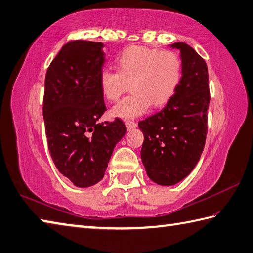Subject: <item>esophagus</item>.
I'll list each match as a JSON object with an SVG mask.
<instances>
[{
  "label": "esophagus",
  "mask_w": 253,
  "mask_h": 253,
  "mask_svg": "<svg viewBox=\"0 0 253 253\" xmlns=\"http://www.w3.org/2000/svg\"><path fill=\"white\" fill-rule=\"evenodd\" d=\"M125 125H126L127 130H130V129H132V128H136V127H137V123H136V122L128 121V122H126Z\"/></svg>",
  "instance_id": "1"
}]
</instances>
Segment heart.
Here are the masks:
<instances>
[{"label":"heart","mask_w":253,"mask_h":253,"mask_svg":"<svg viewBox=\"0 0 253 253\" xmlns=\"http://www.w3.org/2000/svg\"><path fill=\"white\" fill-rule=\"evenodd\" d=\"M118 70L104 68L100 88L107 101H116L131 83L132 93L112 108L113 117L132 120L163 106L174 95L182 79V60L171 50L131 46L117 57Z\"/></svg>","instance_id":"b5f03b06"}]
</instances>
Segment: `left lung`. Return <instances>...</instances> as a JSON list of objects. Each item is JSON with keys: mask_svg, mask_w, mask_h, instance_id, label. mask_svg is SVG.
Masks as SVG:
<instances>
[{"mask_svg": "<svg viewBox=\"0 0 253 253\" xmlns=\"http://www.w3.org/2000/svg\"><path fill=\"white\" fill-rule=\"evenodd\" d=\"M182 79L174 95L155 115L138 123L147 174L159 185H174L190 174L204 149L210 105L209 70L204 59L185 42H175Z\"/></svg>", "mask_w": 253, "mask_h": 253, "instance_id": "1", "label": "left lung"}]
</instances>
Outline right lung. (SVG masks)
<instances>
[{
  "label": "right lung",
  "instance_id": "obj_1",
  "mask_svg": "<svg viewBox=\"0 0 253 253\" xmlns=\"http://www.w3.org/2000/svg\"><path fill=\"white\" fill-rule=\"evenodd\" d=\"M104 44L72 41L49 66L43 94V121L54 166L78 187L105 174L114 148L126 132L120 118L98 123L106 111L100 88Z\"/></svg>",
  "mask_w": 253,
  "mask_h": 253
}]
</instances>
